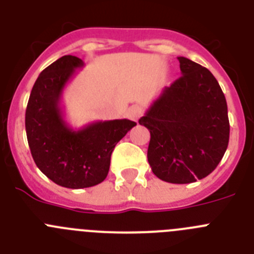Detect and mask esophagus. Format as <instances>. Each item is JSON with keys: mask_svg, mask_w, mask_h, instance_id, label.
I'll return each mask as SVG.
<instances>
[{"mask_svg": "<svg viewBox=\"0 0 254 254\" xmlns=\"http://www.w3.org/2000/svg\"><path fill=\"white\" fill-rule=\"evenodd\" d=\"M127 114H128V118H131L132 121H137L142 116V108L140 105H132Z\"/></svg>", "mask_w": 254, "mask_h": 254, "instance_id": "34e87169", "label": "esophagus"}]
</instances>
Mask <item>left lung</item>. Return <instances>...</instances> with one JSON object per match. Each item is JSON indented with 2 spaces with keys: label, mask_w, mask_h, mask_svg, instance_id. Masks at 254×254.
Returning a JSON list of instances; mask_svg holds the SVG:
<instances>
[{
  "label": "left lung",
  "mask_w": 254,
  "mask_h": 254,
  "mask_svg": "<svg viewBox=\"0 0 254 254\" xmlns=\"http://www.w3.org/2000/svg\"><path fill=\"white\" fill-rule=\"evenodd\" d=\"M182 76L154 100L138 123L150 131L147 160L152 173L186 185L207 177L229 143L228 105L206 67L178 57Z\"/></svg>",
  "instance_id": "obj_1"
}]
</instances>
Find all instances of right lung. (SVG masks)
<instances>
[{"mask_svg": "<svg viewBox=\"0 0 254 254\" xmlns=\"http://www.w3.org/2000/svg\"><path fill=\"white\" fill-rule=\"evenodd\" d=\"M84 62L64 56L40 72L31 89L25 129L31 156L44 176L66 188H87L107 178L118 141L136 126L129 120L98 121L73 129L64 121L62 93Z\"/></svg>", "mask_w": 254, "mask_h": 254, "instance_id": "right-lung-1", "label": "right lung"}]
</instances>
